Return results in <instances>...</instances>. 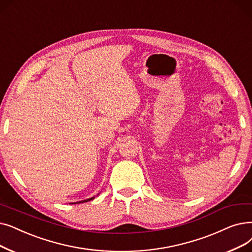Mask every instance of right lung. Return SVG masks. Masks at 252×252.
Returning a JSON list of instances; mask_svg holds the SVG:
<instances>
[{
  "mask_svg": "<svg viewBox=\"0 0 252 252\" xmlns=\"http://www.w3.org/2000/svg\"><path fill=\"white\" fill-rule=\"evenodd\" d=\"M94 198H92V199H89V200H84V201H81V202H78V203H83V202H89V201H91V200H93ZM74 204H77V203H74Z\"/></svg>",
  "mask_w": 252,
  "mask_h": 252,
  "instance_id": "obj_1",
  "label": "right lung"
}]
</instances>
